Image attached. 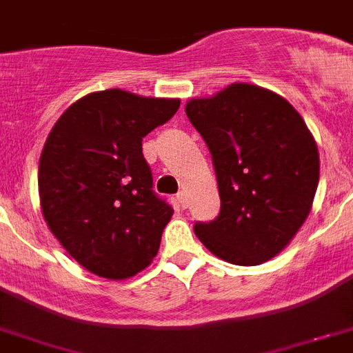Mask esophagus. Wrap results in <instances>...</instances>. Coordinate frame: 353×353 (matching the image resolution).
Listing matches in <instances>:
<instances>
[{"label":"esophagus","instance_id":"obj_1","mask_svg":"<svg viewBox=\"0 0 353 353\" xmlns=\"http://www.w3.org/2000/svg\"><path fill=\"white\" fill-rule=\"evenodd\" d=\"M176 200H179V203H180V207H182V209H185V207L189 205V200H188V192H179V196H176Z\"/></svg>","mask_w":353,"mask_h":353}]
</instances>
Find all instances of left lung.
I'll list each match as a JSON object with an SVG mask.
<instances>
[{
  "label": "left lung",
  "instance_id": "obj_1",
  "mask_svg": "<svg viewBox=\"0 0 353 353\" xmlns=\"http://www.w3.org/2000/svg\"><path fill=\"white\" fill-rule=\"evenodd\" d=\"M212 155L221 210L194 234L216 257L257 266L293 241L312 209L320 153L288 99L254 83H230L185 103Z\"/></svg>",
  "mask_w": 353,
  "mask_h": 353
}]
</instances>
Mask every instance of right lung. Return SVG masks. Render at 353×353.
Segmentation results:
<instances>
[{
	"label": "right lung",
	"mask_w": 353,
	"mask_h": 353,
	"mask_svg": "<svg viewBox=\"0 0 353 353\" xmlns=\"http://www.w3.org/2000/svg\"><path fill=\"white\" fill-rule=\"evenodd\" d=\"M179 107V98L105 89L69 105L51 128L39 161L42 216L90 273L130 279L159 252L173 209L152 191L143 137Z\"/></svg>",
	"instance_id": "obj_1"
}]
</instances>
